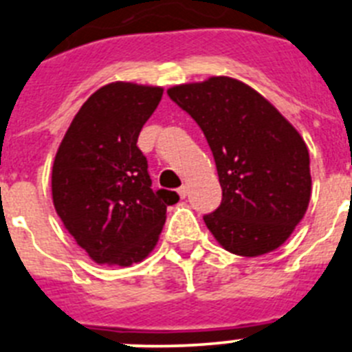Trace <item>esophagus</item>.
Returning a JSON list of instances; mask_svg holds the SVG:
<instances>
[{
	"label": "esophagus",
	"instance_id": "esophagus-1",
	"mask_svg": "<svg viewBox=\"0 0 352 352\" xmlns=\"http://www.w3.org/2000/svg\"><path fill=\"white\" fill-rule=\"evenodd\" d=\"M178 194H179V197L185 199L186 195H188V186H186V185L179 186V188H178Z\"/></svg>",
	"mask_w": 352,
	"mask_h": 352
}]
</instances>
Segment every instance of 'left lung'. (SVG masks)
I'll list each match as a JSON object with an SVG mask.
<instances>
[{"label":"left lung","instance_id":"8db88e82","mask_svg":"<svg viewBox=\"0 0 352 352\" xmlns=\"http://www.w3.org/2000/svg\"><path fill=\"white\" fill-rule=\"evenodd\" d=\"M201 126L213 153L222 203L204 222L236 256L280 247L312 194L310 157L298 130L241 80L210 77L167 89Z\"/></svg>","mask_w":352,"mask_h":352}]
</instances>
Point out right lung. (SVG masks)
I'll return each mask as SVG.
<instances>
[{
  "instance_id": "obj_1",
  "label": "right lung",
  "mask_w": 352,
  "mask_h": 352,
  "mask_svg": "<svg viewBox=\"0 0 352 352\" xmlns=\"http://www.w3.org/2000/svg\"><path fill=\"white\" fill-rule=\"evenodd\" d=\"M164 89L111 82L84 102L52 166V203L65 229L95 263L130 266L155 248L170 190L151 188L148 160L138 148L142 125Z\"/></svg>"
}]
</instances>
